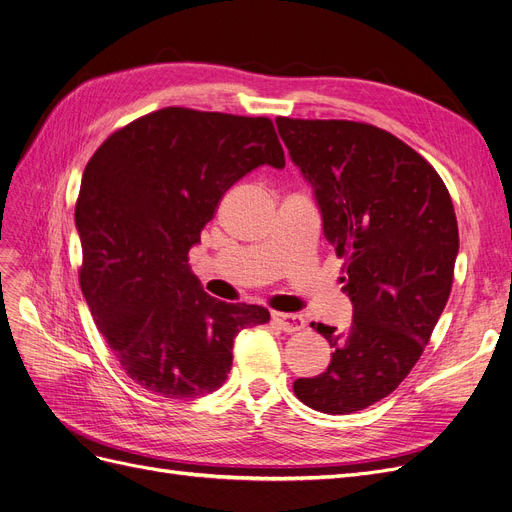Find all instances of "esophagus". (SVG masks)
I'll return each instance as SVG.
<instances>
[{"mask_svg":"<svg viewBox=\"0 0 512 512\" xmlns=\"http://www.w3.org/2000/svg\"><path fill=\"white\" fill-rule=\"evenodd\" d=\"M273 321L279 325L283 332H300L304 327V317L296 313H273Z\"/></svg>","mask_w":512,"mask_h":512,"instance_id":"obj_1","label":"esophagus"}]
</instances>
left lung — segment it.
Masks as SVG:
<instances>
[{
  "label": "left lung",
  "mask_w": 512,
  "mask_h": 512,
  "mask_svg": "<svg viewBox=\"0 0 512 512\" xmlns=\"http://www.w3.org/2000/svg\"><path fill=\"white\" fill-rule=\"evenodd\" d=\"M313 195L323 235L344 258L353 304L346 330L311 323L332 361L294 393L323 414H353L391 395L412 372L445 309L458 222L435 168L397 136L342 119L277 117Z\"/></svg>",
  "instance_id": "1"
}]
</instances>
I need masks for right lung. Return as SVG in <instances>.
Segmentation results:
<instances>
[{
  "mask_svg": "<svg viewBox=\"0 0 512 512\" xmlns=\"http://www.w3.org/2000/svg\"><path fill=\"white\" fill-rule=\"evenodd\" d=\"M260 166H285L271 119L182 107L132 121L88 161L75 206L81 292L119 365L153 395L214 393L235 336L271 319L203 292L187 258L222 195Z\"/></svg>",
  "mask_w": 512,
  "mask_h": 512,
  "instance_id": "right-lung-1",
  "label": "right lung"
}]
</instances>
